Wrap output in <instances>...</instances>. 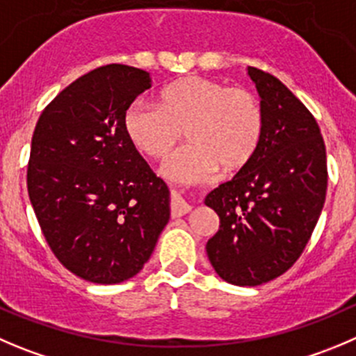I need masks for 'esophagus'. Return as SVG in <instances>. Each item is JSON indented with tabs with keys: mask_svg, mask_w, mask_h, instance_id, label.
Returning a JSON list of instances; mask_svg holds the SVG:
<instances>
[{
	"mask_svg": "<svg viewBox=\"0 0 356 356\" xmlns=\"http://www.w3.org/2000/svg\"><path fill=\"white\" fill-rule=\"evenodd\" d=\"M192 204H188L184 197H181L178 192H172V199H171V215L172 216H184L187 213H191Z\"/></svg>",
	"mask_w": 356,
	"mask_h": 356,
	"instance_id": "obj_1",
	"label": "esophagus"
}]
</instances>
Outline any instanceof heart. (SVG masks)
<instances>
[{"instance_id": "b5f03b06", "label": "heart", "mask_w": 356, "mask_h": 356, "mask_svg": "<svg viewBox=\"0 0 356 356\" xmlns=\"http://www.w3.org/2000/svg\"><path fill=\"white\" fill-rule=\"evenodd\" d=\"M124 127L134 147L152 159L165 157L184 129L188 141L165 161L162 172L178 184H199L216 168L231 175L248 165L262 140L264 113L250 90L185 76L162 90L159 104L134 101Z\"/></svg>"}]
</instances>
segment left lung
Segmentation results:
<instances>
[{
	"label": "left lung",
	"mask_w": 356,
	"mask_h": 356,
	"mask_svg": "<svg viewBox=\"0 0 356 356\" xmlns=\"http://www.w3.org/2000/svg\"><path fill=\"white\" fill-rule=\"evenodd\" d=\"M264 113L259 150L231 181L206 195L220 229L206 253L222 280L257 286L296 264L314 231L327 194L320 127L276 76L248 66Z\"/></svg>",
	"instance_id": "8db88e82"
}]
</instances>
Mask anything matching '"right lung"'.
Wrapping results in <instances>:
<instances>
[{
	"label": "right lung",
	"instance_id": "right-lung-1",
	"mask_svg": "<svg viewBox=\"0 0 356 356\" xmlns=\"http://www.w3.org/2000/svg\"><path fill=\"white\" fill-rule=\"evenodd\" d=\"M150 73L96 67L42 111L31 140L28 192L50 250L86 282L136 276L169 222V188L124 127Z\"/></svg>",
	"mask_w": 356,
	"mask_h": 356
}]
</instances>
